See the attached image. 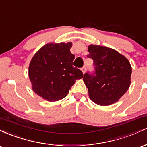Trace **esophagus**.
Instances as JSON below:
<instances>
[{"label":"esophagus","mask_w":147,"mask_h":147,"mask_svg":"<svg viewBox=\"0 0 147 147\" xmlns=\"http://www.w3.org/2000/svg\"><path fill=\"white\" fill-rule=\"evenodd\" d=\"M82 71L83 72V74H85V72H86V68L85 67H83V68H82Z\"/></svg>","instance_id":"34e87169"}]
</instances>
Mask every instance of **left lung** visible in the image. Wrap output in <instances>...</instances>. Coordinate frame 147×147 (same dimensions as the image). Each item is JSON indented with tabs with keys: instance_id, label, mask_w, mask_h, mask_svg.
<instances>
[{
	"instance_id": "left-lung-1",
	"label": "left lung",
	"mask_w": 147,
	"mask_h": 147,
	"mask_svg": "<svg viewBox=\"0 0 147 147\" xmlns=\"http://www.w3.org/2000/svg\"><path fill=\"white\" fill-rule=\"evenodd\" d=\"M88 57L95 65L93 75L86 73L84 84L89 97L99 106L115 104L122 97L131 83L132 67L124 55L114 49L98 45H89Z\"/></svg>"
}]
</instances>
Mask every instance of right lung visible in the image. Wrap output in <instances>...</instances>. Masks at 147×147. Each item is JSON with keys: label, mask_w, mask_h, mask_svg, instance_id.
<instances>
[{"label": "right lung", "mask_w": 147, "mask_h": 147, "mask_svg": "<svg viewBox=\"0 0 147 147\" xmlns=\"http://www.w3.org/2000/svg\"><path fill=\"white\" fill-rule=\"evenodd\" d=\"M72 42L47 43L30 61L28 75L32 89L48 102L63 99L76 80L83 77L82 72L72 66Z\"/></svg>", "instance_id": "1"}]
</instances>
